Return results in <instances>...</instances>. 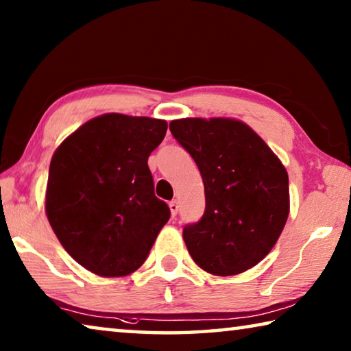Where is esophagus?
<instances>
[{
	"mask_svg": "<svg viewBox=\"0 0 351 351\" xmlns=\"http://www.w3.org/2000/svg\"><path fill=\"white\" fill-rule=\"evenodd\" d=\"M169 207H170L171 217H175V215H176V213H178V209H180V206H178V201H176V199H173V201H170V203H169Z\"/></svg>",
	"mask_w": 351,
	"mask_h": 351,
	"instance_id": "esophagus-1",
	"label": "esophagus"
}]
</instances>
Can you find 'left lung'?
<instances>
[{
	"instance_id": "obj_1",
	"label": "left lung",
	"mask_w": 351,
	"mask_h": 351,
	"mask_svg": "<svg viewBox=\"0 0 351 351\" xmlns=\"http://www.w3.org/2000/svg\"><path fill=\"white\" fill-rule=\"evenodd\" d=\"M173 138L203 176L206 210L182 230L195 263L213 276H235L263 260L289 213L288 173L265 141L235 119L170 122Z\"/></svg>"
}]
</instances>
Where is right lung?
Masks as SVG:
<instances>
[{"label":"right lung","mask_w":351,"mask_h":351,"mask_svg":"<svg viewBox=\"0 0 351 351\" xmlns=\"http://www.w3.org/2000/svg\"><path fill=\"white\" fill-rule=\"evenodd\" d=\"M165 132L161 119L110 112L83 123L52 156L47 219L66 252L94 274H132L169 221L147 164Z\"/></svg>","instance_id":"right-lung-1"}]
</instances>
